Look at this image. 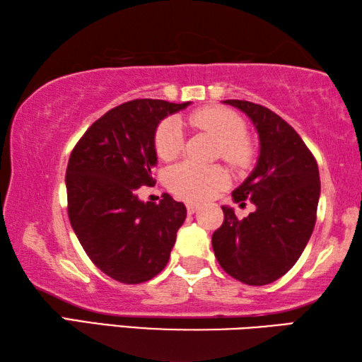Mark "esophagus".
Segmentation results:
<instances>
[{"instance_id": "1", "label": "esophagus", "mask_w": 362, "mask_h": 362, "mask_svg": "<svg viewBox=\"0 0 362 362\" xmlns=\"http://www.w3.org/2000/svg\"><path fill=\"white\" fill-rule=\"evenodd\" d=\"M198 204H193V203H188L187 204V212L189 214V216H192V214H194V212H198Z\"/></svg>"}]
</instances>
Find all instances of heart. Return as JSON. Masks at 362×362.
<instances>
[{
    "instance_id": "b5f03b06",
    "label": "heart",
    "mask_w": 362,
    "mask_h": 362,
    "mask_svg": "<svg viewBox=\"0 0 362 362\" xmlns=\"http://www.w3.org/2000/svg\"><path fill=\"white\" fill-rule=\"evenodd\" d=\"M189 126L212 134L220 142V153L225 161L235 168H246L252 159V146L246 139V122L240 115L223 107H203L187 116ZM155 151L163 161H173L179 156L183 136L179 122L166 119L155 131ZM228 183V174L222 166H201L183 161L170 168L166 174V185L177 198L206 201L216 196Z\"/></svg>"
}]
</instances>
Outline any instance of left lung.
I'll list each match as a JSON object with an SVG mask.
<instances>
[{
    "label": "left lung",
    "instance_id": "left-lung-1",
    "mask_svg": "<svg viewBox=\"0 0 362 362\" xmlns=\"http://www.w3.org/2000/svg\"><path fill=\"white\" fill-rule=\"evenodd\" d=\"M252 119L260 139L254 173L233 199L255 211L238 218L222 207L223 223L212 235V249L226 273L249 286L276 281L296 265L316 223L321 182L313 153L291 124L272 110L247 100H225Z\"/></svg>",
    "mask_w": 362,
    "mask_h": 362
}]
</instances>
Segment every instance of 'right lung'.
<instances>
[{"label": "right lung", "mask_w": 362, "mask_h": 362, "mask_svg": "<svg viewBox=\"0 0 362 362\" xmlns=\"http://www.w3.org/2000/svg\"><path fill=\"white\" fill-rule=\"evenodd\" d=\"M185 103L136 99L93 122L66 166L71 228L94 265L122 284H140L168 265L185 204L163 194L140 201L137 189L155 185V131Z\"/></svg>", "instance_id": "right-lung-1"}]
</instances>
